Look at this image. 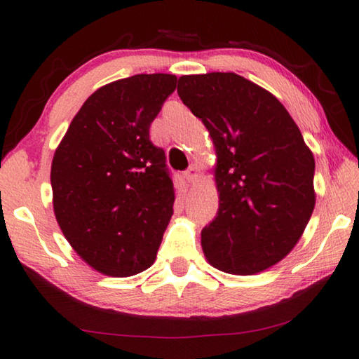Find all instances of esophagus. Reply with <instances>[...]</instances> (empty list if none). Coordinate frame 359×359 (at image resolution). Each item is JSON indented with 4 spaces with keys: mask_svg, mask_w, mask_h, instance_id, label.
<instances>
[{
    "mask_svg": "<svg viewBox=\"0 0 359 359\" xmlns=\"http://www.w3.org/2000/svg\"><path fill=\"white\" fill-rule=\"evenodd\" d=\"M184 178H186V181H188V183H193V181L198 178V170H196L194 165L189 166V168L184 171Z\"/></svg>",
    "mask_w": 359,
    "mask_h": 359,
    "instance_id": "34e87169",
    "label": "esophagus"
}]
</instances>
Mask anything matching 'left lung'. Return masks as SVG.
<instances>
[{"instance_id":"1","label":"left lung","mask_w":359,"mask_h":359,"mask_svg":"<svg viewBox=\"0 0 359 359\" xmlns=\"http://www.w3.org/2000/svg\"><path fill=\"white\" fill-rule=\"evenodd\" d=\"M178 95L212 139L219 193L201 232L205 259L224 273L257 274L287 257L316 208V161L276 96L237 73L184 75Z\"/></svg>"}]
</instances>
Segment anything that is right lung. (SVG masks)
Segmentation results:
<instances>
[{
  "instance_id": "obj_1",
  "label": "right lung",
  "mask_w": 359,
  "mask_h": 359,
  "mask_svg": "<svg viewBox=\"0 0 359 359\" xmlns=\"http://www.w3.org/2000/svg\"><path fill=\"white\" fill-rule=\"evenodd\" d=\"M175 75H134L101 86L73 117L52 160L53 212L83 262L112 278L155 262L175 188L150 124Z\"/></svg>"
}]
</instances>
